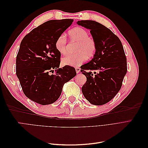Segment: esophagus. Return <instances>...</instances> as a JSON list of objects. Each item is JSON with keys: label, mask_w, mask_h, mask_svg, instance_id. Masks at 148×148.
Listing matches in <instances>:
<instances>
[{"label": "esophagus", "mask_w": 148, "mask_h": 148, "mask_svg": "<svg viewBox=\"0 0 148 148\" xmlns=\"http://www.w3.org/2000/svg\"><path fill=\"white\" fill-rule=\"evenodd\" d=\"M75 70H76V72H77V73H78L80 70H81V69H80L79 68H78V67H77V68H75Z\"/></svg>", "instance_id": "34e87169"}]
</instances>
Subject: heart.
Masks as SVG:
<instances>
[{
	"label": "heart",
	"mask_w": 148,
	"mask_h": 148,
	"mask_svg": "<svg viewBox=\"0 0 148 148\" xmlns=\"http://www.w3.org/2000/svg\"><path fill=\"white\" fill-rule=\"evenodd\" d=\"M70 38L72 41L77 42L76 47L77 54H67L62 59L63 65L78 66L82 65L86 58L94 56L96 50L95 40L88 36V31L81 27H76L69 31ZM56 48L60 54H64L66 50V39L64 34L60 35L56 41Z\"/></svg>",
	"instance_id": "1"
}]
</instances>
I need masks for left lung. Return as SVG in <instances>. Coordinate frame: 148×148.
I'll return each mask as SVG.
<instances>
[{
    "instance_id": "1",
    "label": "left lung",
    "mask_w": 148,
    "mask_h": 148,
    "mask_svg": "<svg viewBox=\"0 0 148 148\" xmlns=\"http://www.w3.org/2000/svg\"><path fill=\"white\" fill-rule=\"evenodd\" d=\"M77 23L90 30L96 44L91 60L81 66V72L86 77L82 92L91 104L104 105L120 91L127 73V58L122 44L110 29L97 21L81 20Z\"/></svg>"
}]
</instances>
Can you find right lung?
Instances as JSON below:
<instances>
[{
  "instance_id": "1",
  "label": "right lung",
  "mask_w": 148,
  "mask_h": 148,
  "mask_svg": "<svg viewBox=\"0 0 148 148\" xmlns=\"http://www.w3.org/2000/svg\"><path fill=\"white\" fill-rule=\"evenodd\" d=\"M73 19L47 21L26 35L16 59V73L25 96L41 105L59 99L64 84L75 77V68H59L60 53L56 41L72 24ZM56 73L50 75V72Z\"/></svg>"
}]
</instances>
